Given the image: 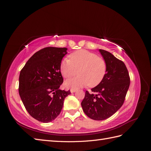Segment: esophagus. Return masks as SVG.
Masks as SVG:
<instances>
[{
    "label": "esophagus",
    "instance_id": "1",
    "mask_svg": "<svg viewBox=\"0 0 151 151\" xmlns=\"http://www.w3.org/2000/svg\"><path fill=\"white\" fill-rule=\"evenodd\" d=\"M70 93H75V92H76L77 90H76V89H70Z\"/></svg>",
    "mask_w": 151,
    "mask_h": 151
}]
</instances>
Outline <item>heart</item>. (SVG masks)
Returning a JSON list of instances; mask_svg holds the SVG:
<instances>
[{"label":"heart","instance_id":"obj_1","mask_svg":"<svg viewBox=\"0 0 151 151\" xmlns=\"http://www.w3.org/2000/svg\"><path fill=\"white\" fill-rule=\"evenodd\" d=\"M70 60L64 58L60 64V71L65 78L77 74L79 76L65 81L67 88L78 89L89 85L97 86L101 83L106 72V62L94 53L81 50L70 55Z\"/></svg>","mask_w":151,"mask_h":151}]
</instances>
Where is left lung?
I'll return each instance as SVG.
<instances>
[{"mask_svg":"<svg viewBox=\"0 0 151 151\" xmlns=\"http://www.w3.org/2000/svg\"><path fill=\"white\" fill-rule=\"evenodd\" d=\"M106 62V72L98 86L91 89L96 94L86 91L81 106L86 115L94 120H103L119 109L130 86V77L125 63L113 54L99 49Z\"/></svg>","mask_w":151,"mask_h":151,"instance_id":"obj_1","label":"left lung"}]
</instances>
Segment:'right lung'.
<instances>
[{
	"label": "right lung",
	"instance_id": "add662e5",
	"mask_svg": "<svg viewBox=\"0 0 151 151\" xmlns=\"http://www.w3.org/2000/svg\"><path fill=\"white\" fill-rule=\"evenodd\" d=\"M67 48L47 47L36 52L21 70L19 93L27 111L43 123L54 120L70 91L59 89L63 79L60 71Z\"/></svg>",
	"mask_w": 151,
	"mask_h": 151
}]
</instances>
